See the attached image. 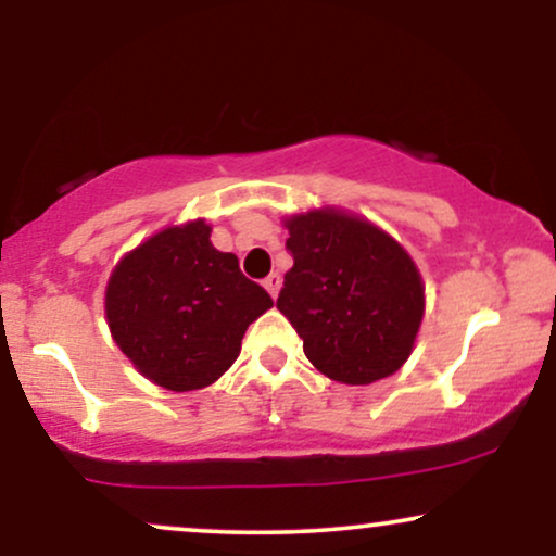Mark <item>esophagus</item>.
I'll return each mask as SVG.
<instances>
[{"instance_id": "34e87169", "label": "esophagus", "mask_w": 556, "mask_h": 556, "mask_svg": "<svg viewBox=\"0 0 556 556\" xmlns=\"http://www.w3.org/2000/svg\"><path fill=\"white\" fill-rule=\"evenodd\" d=\"M264 287H266V290H269V295H271V298H277L279 287H282V277H279V274H277V271H271V274H269V277H266V279H264Z\"/></svg>"}]
</instances>
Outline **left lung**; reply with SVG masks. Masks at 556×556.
I'll list each match as a JSON object with an SVG mask.
<instances>
[{"label": "left lung", "instance_id": "left-lung-1", "mask_svg": "<svg viewBox=\"0 0 556 556\" xmlns=\"http://www.w3.org/2000/svg\"><path fill=\"white\" fill-rule=\"evenodd\" d=\"M287 229L295 264L277 308L308 361L342 384H371L397 371L424 318L420 274L400 242L329 208L292 216Z\"/></svg>", "mask_w": 556, "mask_h": 556}]
</instances>
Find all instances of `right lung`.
Segmentation results:
<instances>
[{
	"mask_svg": "<svg viewBox=\"0 0 556 556\" xmlns=\"http://www.w3.org/2000/svg\"><path fill=\"white\" fill-rule=\"evenodd\" d=\"M206 222L169 227L119 261L106 285L114 342L138 371L172 392L214 384L271 298L216 251Z\"/></svg>",
	"mask_w": 556,
	"mask_h": 556,
	"instance_id": "right-lung-1",
	"label": "right lung"
}]
</instances>
